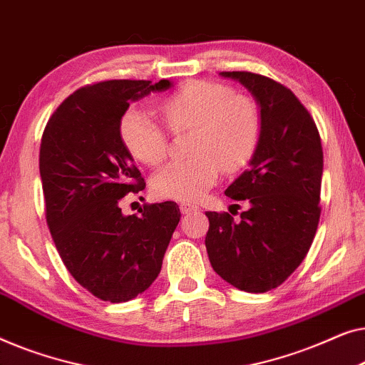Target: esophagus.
Returning <instances> with one entry per match:
<instances>
[{"label": "esophagus", "instance_id": "obj_1", "mask_svg": "<svg viewBox=\"0 0 365 365\" xmlns=\"http://www.w3.org/2000/svg\"><path fill=\"white\" fill-rule=\"evenodd\" d=\"M180 212L182 213H190V212H198V205L195 203H190V202H182L180 203Z\"/></svg>", "mask_w": 365, "mask_h": 365}]
</instances>
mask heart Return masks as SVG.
<instances>
[{
	"instance_id": "1",
	"label": "heart",
	"mask_w": 365,
	"mask_h": 365,
	"mask_svg": "<svg viewBox=\"0 0 365 365\" xmlns=\"http://www.w3.org/2000/svg\"><path fill=\"white\" fill-rule=\"evenodd\" d=\"M162 119L173 133L192 130V158L162 167L152 188L162 198L193 202L217 183L222 168L232 173L250 162L258 148L263 120L253 99L235 94L230 86L212 81L185 84L160 102ZM119 135L127 150L145 165L165 160L168 132L145 109L130 106L120 115Z\"/></svg>"
}]
</instances>
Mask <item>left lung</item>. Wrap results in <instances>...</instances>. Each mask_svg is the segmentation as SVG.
Wrapping results in <instances>:
<instances>
[{"instance_id":"left-lung-1","label":"left lung","mask_w":365,"mask_h":365,"mask_svg":"<svg viewBox=\"0 0 365 365\" xmlns=\"http://www.w3.org/2000/svg\"><path fill=\"white\" fill-rule=\"evenodd\" d=\"M261 107V138L250 168L225 190L248 203L235 220L207 212L205 238L217 274L246 292L283 284L302 263L321 217L322 145L316 122L294 92L266 76L233 71ZM238 207L240 205H232Z\"/></svg>"}]
</instances>
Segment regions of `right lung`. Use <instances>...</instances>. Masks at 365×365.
Masks as SVG:
<instances>
[{
  "label": "right lung",
  "mask_w": 365,
  "mask_h": 365,
  "mask_svg": "<svg viewBox=\"0 0 365 365\" xmlns=\"http://www.w3.org/2000/svg\"><path fill=\"white\" fill-rule=\"evenodd\" d=\"M170 81H102L71 94L44 127L39 147L46 222L63 263L91 294L125 302L160 273L180 208L143 205L140 217L122 215L125 195L145 182L119 135L130 102L165 91Z\"/></svg>",
  "instance_id": "1"
}]
</instances>
